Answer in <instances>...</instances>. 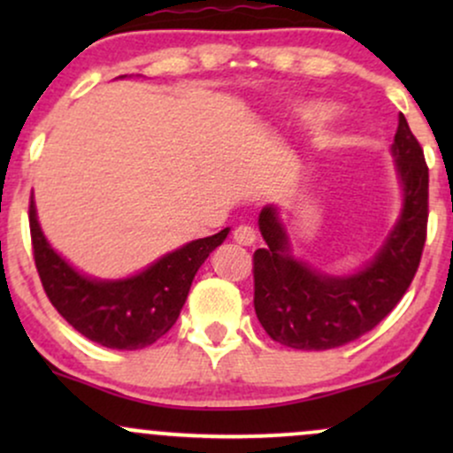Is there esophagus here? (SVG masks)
<instances>
[{"mask_svg": "<svg viewBox=\"0 0 453 453\" xmlns=\"http://www.w3.org/2000/svg\"><path fill=\"white\" fill-rule=\"evenodd\" d=\"M256 241H257V234L251 226H238L236 230H234V242L236 244L251 247V244H256Z\"/></svg>", "mask_w": 453, "mask_h": 453, "instance_id": "34e87169", "label": "esophagus"}]
</instances>
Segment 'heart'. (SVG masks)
I'll return each mask as SVG.
<instances>
[{
  "instance_id": "heart-1",
  "label": "heart",
  "mask_w": 453,
  "mask_h": 453,
  "mask_svg": "<svg viewBox=\"0 0 453 453\" xmlns=\"http://www.w3.org/2000/svg\"><path fill=\"white\" fill-rule=\"evenodd\" d=\"M336 108L332 106L330 102H321V100H313V102H304L296 108V119L306 123L313 121H321V119H327L334 114Z\"/></svg>"
}]
</instances>
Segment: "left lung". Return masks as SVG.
<instances>
[{"mask_svg":"<svg viewBox=\"0 0 453 453\" xmlns=\"http://www.w3.org/2000/svg\"><path fill=\"white\" fill-rule=\"evenodd\" d=\"M389 155L403 197L398 219L375 256L353 273H326L296 257L280 206L266 204L259 212L266 247L253 256V304L273 341L304 351L347 345L372 330L407 292L426 242L428 168L404 114Z\"/></svg>","mask_w":453,"mask_h":453,"instance_id":"8db88e82","label":"left lung"}]
</instances>
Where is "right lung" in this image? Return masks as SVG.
Segmentation results:
<instances>
[{
	"instance_id": "add662e5",
	"label": "right lung",
	"mask_w": 453,
	"mask_h": 453,
	"mask_svg": "<svg viewBox=\"0 0 453 453\" xmlns=\"http://www.w3.org/2000/svg\"><path fill=\"white\" fill-rule=\"evenodd\" d=\"M29 227L35 268L59 315L89 341L123 351L144 349L174 326L197 268L230 234L226 227L215 236L187 242L129 277L100 279L55 251L38 221L34 196Z\"/></svg>"
}]
</instances>
